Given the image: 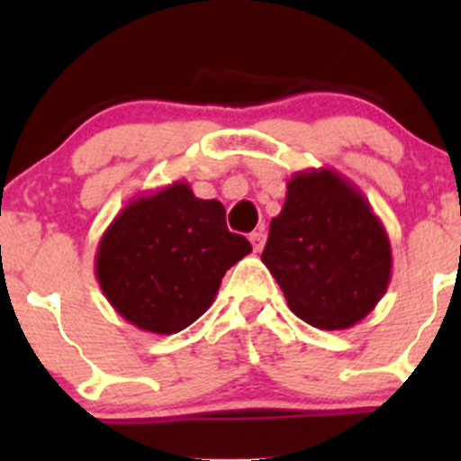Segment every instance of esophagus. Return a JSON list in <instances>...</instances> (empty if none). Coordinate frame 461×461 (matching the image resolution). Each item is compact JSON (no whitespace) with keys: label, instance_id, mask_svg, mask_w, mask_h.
<instances>
[{"label":"esophagus","instance_id":"1","mask_svg":"<svg viewBox=\"0 0 461 461\" xmlns=\"http://www.w3.org/2000/svg\"><path fill=\"white\" fill-rule=\"evenodd\" d=\"M249 240H252L254 252H260V249H263V245H265V230H263V227L254 230L252 234H249Z\"/></svg>","mask_w":461,"mask_h":461}]
</instances>
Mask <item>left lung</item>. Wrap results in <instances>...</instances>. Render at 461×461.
Here are the masks:
<instances>
[{"label": "left lung", "instance_id": "1", "mask_svg": "<svg viewBox=\"0 0 461 461\" xmlns=\"http://www.w3.org/2000/svg\"><path fill=\"white\" fill-rule=\"evenodd\" d=\"M260 260L292 312L321 330H348L368 317L393 274L384 222L368 198L328 167L287 180Z\"/></svg>", "mask_w": 461, "mask_h": 461}]
</instances>
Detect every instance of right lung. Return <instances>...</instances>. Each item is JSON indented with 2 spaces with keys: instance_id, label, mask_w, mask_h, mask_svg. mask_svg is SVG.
Returning a JSON list of instances; mask_svg holds the SVG:
<instances>
[{
  "instance_id": "1",
  "label": "right lung",
  "mask_w": 461,
  "mask_h": 461,
  "mask_svg": "<svg viewBox=\"0 0 461 461\" xmlns=\"http://www.w3.org/2000/svg\"><path fill=\"white\" fill-rule=\"evenodd\" d=\"M252 252L225 207L185 180L133 198L102 234L95 276L115 312L144 332L176 334L213 303L227 269Z\"/></svg>"
}]
</instances>
